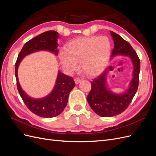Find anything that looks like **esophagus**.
<instances>
[{"label": "esophagus", "mask_w": 156, "mask_h": 156, "mask_svg": "<svg viewBox=\"0 0 156 156\" xmlns=\"http://www.w3.org/2000/svg\"><path fill=\"white\" fill-rule=\"evenodd\" d=\"M74 81L75 83V84H79L80 82H81V80H80V79L79 78H75L74 79Z\"/></svg>", "instance_id": "obj_1"}]
</instances>
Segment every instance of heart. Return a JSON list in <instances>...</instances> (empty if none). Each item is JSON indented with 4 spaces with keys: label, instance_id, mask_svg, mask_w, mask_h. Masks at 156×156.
I'll return each instance as SVG.
<instances>
[{
    "label": "heart",
    "instance_id": "1",
    "mask_svg": "<svg viewBox=\"0 0 156 156\" xmlns=\"http://www.w3.org/2000/svg\"><path fill=\"white\" fill-rule=\"evenodd\" d=\"M111 53V42L106 36H94L75 39L60 50L59 59L63 68L72 73L81 61L83 72L88 76H96L105 69Z\"/></svg>",
    "mask_w": 156,
    "mask_h": 156
}]
</instances>
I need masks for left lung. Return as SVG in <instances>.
<instances>
[{
  "label": "left lung",
  "instance_id": "8db88e82",
  "mask_svg": "<svg viewBox=\"0 0 156 156\" xmlns=\"http://www.w3.org/2000/svg\"><path fill=\"white\" fill-rule=\"evenodd\" d=\"M115 47L111 57L117 55L128 56L133 66V78L129 88L121 94H115L107 85V72H103L91 83V90L87 98L92 109L102 117H112L124 112L137 90L140 72V60L131 45L115 32L110 31Z\"/></svg>",
  "mask_w": 156,
  "mask_h": 156
}]
</instances>
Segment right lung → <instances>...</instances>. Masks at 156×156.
Returning <instances> with one entry per match:
<instances>
[{"instance_id": "obj_1", "label": "right lung", "mask_w": 156, "mask_h": 156, "mask_svg": "<svg viewBox=\"0 0 156 156\" xmlns=\"http://www.w3.org/2000/svg\"><path fill=\"white\" fill-rule=\"evenodd\" d=\"M58 33L55 30L45 32L31 39L23 47L18 55L15 66V74L17 90L23 102L34 114L44 118H51L59 115L66 107L70 92L75 87L73 79L58 71L53 90L43 98L34 99L29 97L21 88L19 83L17 69L19 65L25 56L39 51H48L58 55Z\"/></svg>"}]
</instances>
